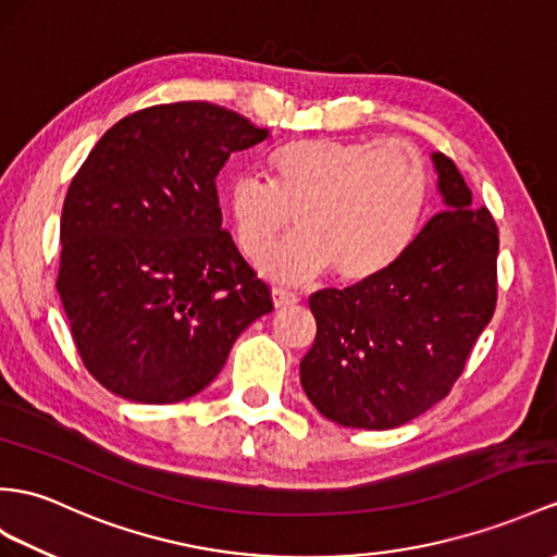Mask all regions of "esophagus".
Here are the masks:
<instances>
[{
	"label": "esophagus",
	"mask_w": 557,
	"mask_h": 557,
	"mask_svg": "<svg viewBox=\"0 0 557 557\" xmlns=\"http://www.w3.org/2000/svg\"><path fill=\"white\" fill-rule=\"evenodd\" d=\"M271 300H274V307H276V309H286V307L297 305V295L290 293V290L274 288V290H271Z\"/></svg>",
	"instance_id": "1"
}]
</instances>
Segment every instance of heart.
I'll use <instances>...</instances> for the list:
<instances>
[{
    "mask_svg": "<svg viewBox=\"0 0 557 557\" xmlns=\"http://www.w3.org/2000/svg\"><path fill=\"white\" fill-rule=\"evenodd\" d=\"M274 182L243 174L228 194L240 250L276 281L300 283L333 269L337 281L381 276L411 248L430 200V170L404 141L302 139L271 153Z\"/></svg>",
    "mask_w": 557,
    "mask_h": 557,
    "instance_id": "heart-1",
    "label": "heart"
}]
</instances>
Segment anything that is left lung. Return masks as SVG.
<instances>
[{"label":"left lung","mask_w":557,"mask_h":557,"mask_svg":"<svg viewBox=\"0 0 557 557\" xmlns=\"http://www.w3.org/2000/svg\"><path fill=\"white\" fill-rule=\"evenodd\" d=\"M444 210L381 276L309 297L300 383L337 425L389 430L449 395L496 307L498 228L454 162L432 153Z\"/></svg>","instance_id":"8db88e82"}]
</instances>
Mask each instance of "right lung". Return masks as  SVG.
<instances>
[{
	"label": "right lung",
	"instance_id": "add662e5",
	"mask_svg": "<svg viewBox=\"0 0 557 557\" xmlns=\"http://www.w3.org/2000/svg\"><path fill=\"white\" fill-rule=\"evenodd\" d=\"M269 129L206 101L122 117L61 212L57 288L87 371L113 395L174 404L206 389L271 295L222 232L216 174Z\"/></svg>",
	"mask_w": 557,
	"mask_h": 557
}]
</instances>
